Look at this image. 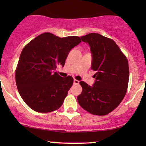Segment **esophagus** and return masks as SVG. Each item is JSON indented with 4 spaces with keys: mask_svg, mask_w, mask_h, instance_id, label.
<instances>
[{
    "mask_svg": "<svg viewBox=\"0 0 146 146\" xmlns=\"http://www.w3.org/2000/svg\"><path fill=\"white\" fill-rule=\"evenodd\" d=\"M79 82H80L78 80H76V79L74 80V84H78Z\"/></svg>",
    "mask_w": 146,
    "mask_h": 146,
    "instance_id": "esophagus-1",
    "label": "esophagus"
}]
</instances>
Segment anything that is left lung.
<instances>
[{
	"instance_id": "8db88e82",
	"label": "left lung",
	"mask_w": 146,
	"mask_h": 146,
	"mask_svg": "<svg viewBox=\"0 0 146 146\" xmlns=\"http://www.w3.org/2000/svg\"><path fill=\"white\" fill-rule=\"evenodd\" d=\"M90 46L92 54L91 69L96 72V81L90 86L84 81L78 104L92 114L105 115L116 108L126 94L129 66L125 56L112 39L97 33L81 36Z\"/></svg>"
}]
</instances>
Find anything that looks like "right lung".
<instances>
[{"label": "right lung", "instance_id": "add662e5", "mask_svg": "<svg viewBox=\"0 0 146 146\" xmlns=\"http://www.w3.org/2000/svg\"><path fill=\"white\" fill-rule=\"evenodd\" d=\"M81 42L75 36L60 38L41 34L24 47L15 71L16 84L25 102L32 110L48 113L59 109L73 84V78L54 72L64 66L69 52Z\"/></svg>", "mask_w": 146, "mask_h": 146}]
</instances>
